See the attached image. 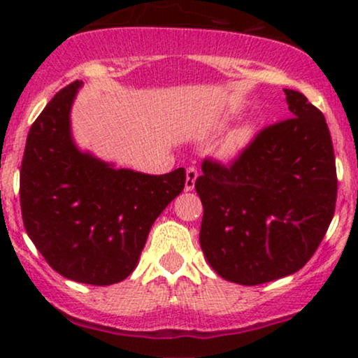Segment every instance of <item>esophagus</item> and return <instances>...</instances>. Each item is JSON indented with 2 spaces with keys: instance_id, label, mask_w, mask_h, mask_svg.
<instances>
[{
  "instance_id": "obj_1",
  "label": "esophagus",
  "mask_w": 358,
  "mask_h": 358,
  "mask_svg": "<svg viewBox=\"0 0 358 358\" xmlns=\"http://www.w3.org/2000/svg\"><path fill=\"white\" fill-rule=\"evenodd\" d=\"M196 176H199V171H196V168L188 166L187 168V180H185V190H187V192L193 190V187H195Z\"/></svg>"
}]
</instances>
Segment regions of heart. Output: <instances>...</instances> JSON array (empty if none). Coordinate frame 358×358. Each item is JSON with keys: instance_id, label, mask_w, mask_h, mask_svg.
Listing matches in <instances>:
<instances>
[{"instance_id": "1", "label": "heart", "mask_w": 358, "mask_h": 358, "mask_svg": "<svg viewBox=\"0 0 358 358\" xmlns=\"http://www.w3.org/2000/svg\"><path fill=\"white\" fill-rule=\"evenodd\" d=\"M250 136V129L249 127H239V129H236L231 136L227 138V141H225L224 145V150L227 151V153H232V151L239 150V148L244 145L245 141H248Z\"/></svg>"}]
</instances>
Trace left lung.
Instances as JSON below:
<instances>
[{
	"label": "left lung",
	"instance_id": "8db88e82",
	"mask_svg": "<svg viewBox=\"0 0 358 358\" xmlns=\"http://www.w3.org/2000/svg\"><path fill=\"white\" fill-rule=\"evenodd\" d=\"M293 117L262 127L229 165L203 159L200 248L219 276L256 286L296 273L335 213L336 168L322 110L285 89Z\"/></svg>",
	"mask_w": 358,
	"mask_h": 358
}]
</instances>
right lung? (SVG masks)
I'll use <instances>...</instances> for the list:
<instances>
[{"label":"right lung","mask_w":358,"mask_h":358,"mask_svg":"<svg viewBox=\"0 0 358 358\" xmlns=\"http://www.w3.org/2000/svg\"><path fill=\"white\" fill-rule=\"evenodd\" d=\"M82 82L64 87L30 127L20 170L28 237L52 269L72 281L108 286L136 268L148 234L185 188V168L165 175L116 170L82 153L71 108Z\"/></svg>","instance_id":"1"}]
</instances>
